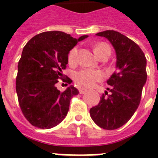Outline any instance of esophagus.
Returning a JSON list of instances; mask_svg holds the SVG:
<instances>
[{"label":"esophagus","mask_w":158,"mask_h":158,"mask_svg":"<svg viewBox=\"0 0 158 158\" xmlns=\"http://www.w3.org/2000/svg\"><path fill=\"white\" fill-rule=\"evenodd\" d=\"M87 92V89H79V94H84Z\"/></svg>","instance_id":"esophagus-1"}]
</instances>
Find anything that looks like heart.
<instances>
[{"label":"heart","instance_id":"heart-1","mask_svg":"<svg viewBox=\"0 0 158 158\" xmlns=\"http://www.w3.org/2000/svg\"><path fill=\"white\" fill-rule=\"evenodd\" d=\"M94 49L95 53L98 57L102 56H110V47L107 43L104 42H100L94 45ZM78 52L79 49L77 47H74L69 52L68 54V62L69 64H75L78 62ZM103 73L100 70L91 69H83L77 71L74 74V80L79 85L84 87H92L96 84L97 82L101 81L103 79Z\"/></svg>","mask_w":158,"mask_h":158}]
</instances>
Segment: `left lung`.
<instances>
[{
    "label": "left lung",
    "mask_w": 158,
    "mask_h": 158,
    "mask_svg": "<svg viewBox=\"0 0 158 158\" xmlns=\"http://www.w3.org/2000/svg\"><path fill=\"white\" fill-rule=\"evenodd\" d=\"M96 35L107 38L115 48L116 70L107 80L110 94L106 91L89 113L99 127L116 130L130 120L139 105L147 60L139 46L119 32L106 30Z\"/></svg>",
    "instance_id": "obj_1"
}]
</instances>
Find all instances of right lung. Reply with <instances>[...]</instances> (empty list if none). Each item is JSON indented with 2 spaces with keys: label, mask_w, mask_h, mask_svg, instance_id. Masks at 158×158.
<instances>
[{
  "label": "right lung",
  "mask_w": 158,
  "mask_h": 158,
  "mask_svg": "<svg viewBox=\"0 0 158 158\" xmlns=\"http://www.w3.org/2000/svg\"><path fill=\"white\" fill-rule=\"evenodd\" d=\"M87 37L76 39L64 32L49 31L37 34L24 46L15 88L21 111L32 125L51 129L66 116L70 100L79 91L70 85L60 92L56 84L60 79L72 82L69 77L64 78L62 70L66 69L69 51Z\"/></svg>",
  "instance_id": "obj_1"
}]
</instances>
